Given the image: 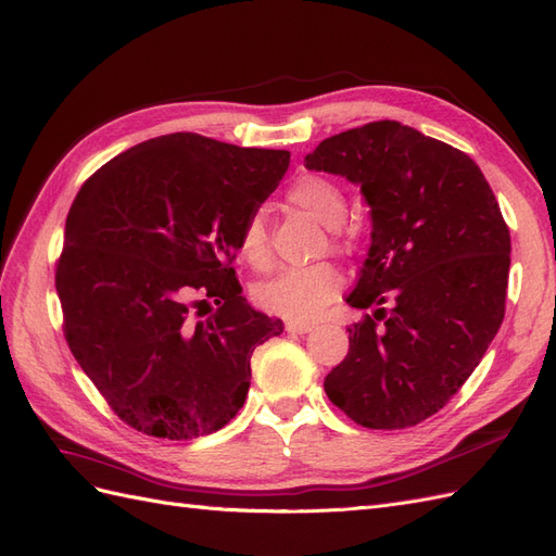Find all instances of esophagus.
Returning <instances> with one entry per match:
<instances>
[{
  "instance_id": "1",
  "label": "esophagus",
  "mask_w": 556,
  "mask_h": 556,
  "mask_svg": "<svg viewBox=\"0 0 556 556\" xmlns=\"http://www.w3.org/2000/svg\"><path fill=\"white\" fill-rule=\"evenodd\" d=\"M312 328H314V324H309V321H289L287 324V332H298V336L309 332Z\"/></svg>"
}]
</instances>
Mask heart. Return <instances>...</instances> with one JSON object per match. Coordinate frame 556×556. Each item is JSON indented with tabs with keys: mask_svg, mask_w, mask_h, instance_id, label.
<instances>
[{
	"mask_svg": "<svg viewBox=\"0 0 556 556\" xmlns=\"http://www.w3.org/2000/svg\"><path fill=\"white\" fill-rule=\"evenodd\" d=\"M291 207L307 214L316 224L338 230L346 216V195L344 190L326 177H300L287 195ZM338 242V240H336ZM237 251L240 256L256 269H265L273 261L267 240V224L261 212H251L242 224L240 237H237ZM342 275L330 263H316L309 267L281 269L253 287L251 295L263 312L283 316L291 321H309L321 316L324 309L342 291Z\"/></svg>",
	"mask_w": 556,
	"mask_h": 556,
	"instance_id": "1",
	"label": "heart"
}]
</instances>
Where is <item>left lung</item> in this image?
I'll list each match as a JSON object with an SVG mask.
<instances>
[{"mask_svg":"<svg viewBox=\"0 0 556 556\" xmlns=\"http://www.w3.org/2000/svg\"><path fill=\"white\" fill-rule=\"evenodd\" d=\"M305 167L361 186L372 216L346 303L375 312L346 328L324 389L366 428L417 426L464 387L503 324L510 230L494 190L470 155L399 121L332 135Z\"/></svg>","mask_w":556,"mask_h":556,"instance_id":"obj_1","label":"left lung"}]
</instances>
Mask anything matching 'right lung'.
<instances>
[{
    "instance_id": "obj_1",
    "label": "right lung",
    "mask_w": 556,
    "mask_h": 556,
    "mask_svg": "<svg viewBox=\"0 0 556 556\" xmlns=\"http://www.w3.org/2000/svg\"><path fill=\"white\" fill-rule=\"evenodd\" d=\"M289 161L174 132L116 155L78 190L55 269L62 330L137 431L210 435L244 405L253 349L283 324L247 303L230 263Z\"/></svg>"
}]
</instances>
